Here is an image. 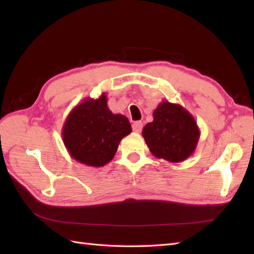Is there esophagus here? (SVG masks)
<instances>
[{"mask_svg": "<svg viewBox=\"0 0 254 254\" xmlns=\"http://www.w3.org/2000/svg\"><path fill=\"white\" fill-rule=\"evenodd\" d=\"M132 127H133V131H134V132L139 133V132L142 131V128H143V123H142L141 121L134 122V123L132 124Z\"/></svg>", "mask_w": 254, "mask_h": 254, "instance_id": "obj_1", "label": "esophagus"}]
</instances>
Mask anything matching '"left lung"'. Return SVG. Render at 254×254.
<instances>
[{"mask_svg": "<svg viewBox=\"0 0 254 254\" xmlns=\"http://www.w3.org/2000/svg\"><path fill=\"white\" fill-rule=\"evenodd\" d=\"M153 122L142 134L155 157L181 163L194 153L199 138L195 119L182 106L164 100L153 112Z\"/></svg>", "mask_w": 254, "mask_h": 254, "instance_id": "1", "label": "left lung"}]
</instances>
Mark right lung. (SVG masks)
I'll return each mask as SVG.
<instances>
[{
	"label": "right lung",
	"mask_w": 254,
	"mask_h": 254,
	"mask_svg": "<svg viewBox=\"0 0 254 254\" xmlns=\"http://www.w3.org/2000/svg\"><path fill=\"white\" fill-rule=\"evenodd\" d=\"M107 95L86 98L69 112L62 138L71 157L90 167H102L115 157L121 139L132 132L127 117L115 115L107 105Z\"/></svg>",
	"instance_id": "obj_1"
}]
</instances>
